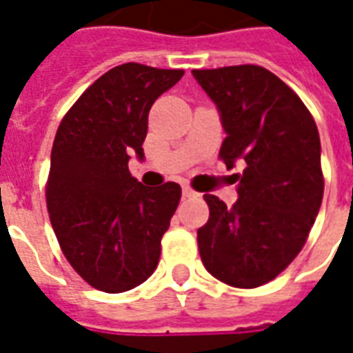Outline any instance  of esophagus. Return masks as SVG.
Listing matches in <instances>:
<instances>
[{
  "instance_id": "obj_1",
  "label": "esophagus",
  "mask_w": 353,
  "mask_h": 353,
  "mask_svg": "<svg viewBox=\"0 0 353 353\" xmlns=\"http://www.w3.org/2000/svg\"><path fill=\"white\" fill-rule=\"evenodd\" d=\"M182 195H184V197H194V195L197 194H195L194 190H192L190 186H182Z\"/></svg>"
}]
</instances>
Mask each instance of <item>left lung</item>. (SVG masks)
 <instances>
[{
    "instance_id": "8db88e82",
    "label": "left lung",
    "mask_w": 353,
    "mask_h": 353,
    "mask_svg": "<svg viewBox=\"0 0 353 353\" xmlns=\"http://www.w3.org/2000/svg\"><path fill=\"white\" fill-rule=\"evenodd\" d=\"M225 131L220 158L243 174L239 199L228 207L216 195L197 230L203 265L235 288L276 279L305 246L323 197L321 146L310 112L290 86L259 65L194 69Z\"/></svg>"
}]
</instances>
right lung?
I'll list each match as a JSON object with an SVG mask.
<instances>
[{
  "mask_svg": "<svg viewBox=\"0 0 353 353\" xmlns=\"http://www.w3.org/2000/svg\"><path fill=\"white\" fill-rule=\"evenodd\" d=\"M182 74L118 65L79 97L58 128L46 207L65 258L95 290L128 292L158 267L180 186H143L128 163L145 158L148 110Z\"/></svg>",
  "mask_w": 353,
  "mask_h": 353,
  "instance_id": "right-lung-1",
  "label": "right lung"
}]
</instances>
